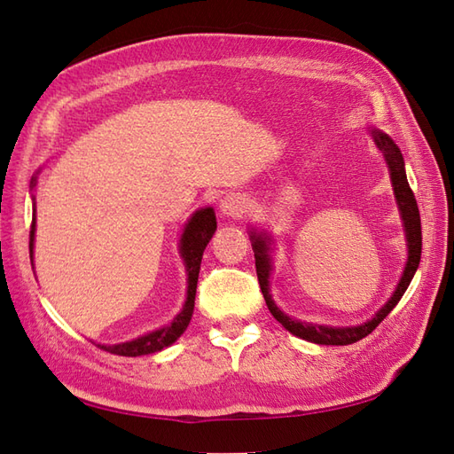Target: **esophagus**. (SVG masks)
<instances>
[{
  "instance_id": "34e87169",
  "label": "esophagus",
  "mask_w": 454,
  "mask_h": 454,
  "mask_svg": "<svg viewBox=\"0 0 454 454\" xmlns=\"http://www.w3.org/2000/svg\"><path fill=\"white\" fill-rule=\"evenodd\" d=\"M220 208H223V213L226 216H234L239 218L247 213V200L246 195H239V193H231L228 195L226 200L220 203Z\"/></svg>"
}]
</instances>
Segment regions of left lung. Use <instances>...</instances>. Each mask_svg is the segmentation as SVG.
<instances>
[{"mask_svg":"<svg viewBox=\"0 0 454 454\" xmlns=\"http://www.w3.org/2000/svg\"><path fill=\"white\" fill-rule=\"evenodd\" d=\"M372 136H374L376 145L380 147V151L383 153V157H386L387 165H389L395 197H397V205H399V211H401L404 230H406V241H409V261H406L401 282L387 303L376 312L374 318L364 322L363 326H355V328H330V326H318V324L299 322V320H294L287 315H284V312L274 305V301L269 294V276H270L269 239H266L262 234H254V231H251L254 266H257V278H259L261 292L266 301V307H269L272 317L280 322L287 332H292L301 340H307V341L318 343V345H351V343H356L363 338H366L368 333H372L380 326V322L389 315V312L395 309V305L399 303L403 294L406 292V287H409L411 280L414 278L418 264H420V254H422L420 213H418L414 192L411 190L409 180H406L403 155H401L399 147L395 145V142L387 134H383L380 130H372Z\"/></svg>","mask_w":454,"mask_h":454,"instance_id":"1","label":"left lung"}]
</instances>
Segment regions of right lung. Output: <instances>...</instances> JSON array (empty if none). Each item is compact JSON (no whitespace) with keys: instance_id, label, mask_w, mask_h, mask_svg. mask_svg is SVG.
<instances>
[{"instance_id":"obj_1","label":"right lung","mask_w":454,"mask_h":454,"mask_svg":"<svg viewBox=\"0 0 454 454\" xmlns=\"http://www.w3.org/2000/svg\"><path fill=\"white\" fill-rule=\"evenodd\" d=\"M34 230H36V211H34L32 224H30V259H32V247H34ZM215 230H216V216L211 207L197 211L184 230L180 251H182V259L185 262V270H188V299H185V305L180 315L170 322V326L151 332L144 335V338H137L134 341H126L119 345H98L99 348L121 356H142L149 353H157L160 348L172 345L180 338L184 330L188 328L193 315L195 289H197V278H200L201 257L208 239H211L215 234Z\"/></svg>"}]
</instances>
